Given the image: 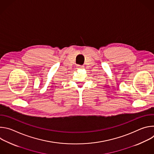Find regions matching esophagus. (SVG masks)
<instances>
[{"label": "esophagus", "instance_id": "obj_1", "mask_svg": "<svg viewBox=\"0 0 154 154\" xmlns=\"http://www.w3.org/2000/svg\"><path fill=\"white\" fill-rule=\"evenodd\" d=\"M84 68V66L83 65H78L77 66V68L78 69H83Z\"/></svg>", "mask_w": 154, "mask_h": 154}]
</instances>
